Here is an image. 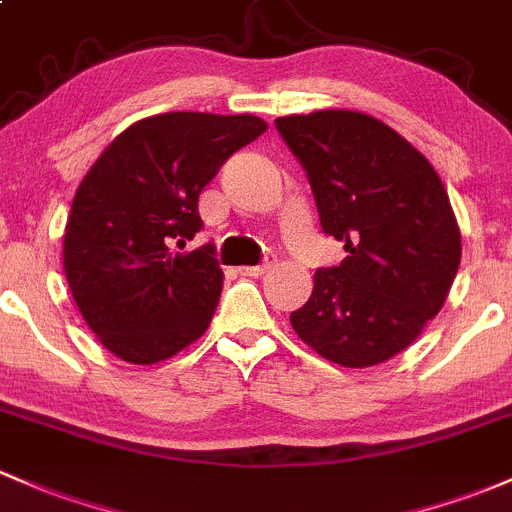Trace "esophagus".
Masks as SVG:
<instances>
[{
    "label": "esophagus",
    "mask_w": 512,
    "mask_h": 512,
    "mask_svg": "<svg viewBox=\"0 0 512 512\" xmlns=\"http://www.w3.org/2000/svg\"><path fill=\"white\" fill-rule=\"evenodd\" d=\"M273 258H266V261L263 263H258V266H244V268H239V273L241 276H251V278H256V276H263V273L268 271V268L273 266Z\"/></svg>",
    "instance_id": "obj_1"
}]
</instances>
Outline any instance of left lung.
<instances>
[{
	"label": "left lung",
	"instance_id": "1",
	"mask_svg": "<svg viewBox=\"0 0 512 512\" xmlns=\"http://www.w3.org/2000/svg\"><path fill=\"white\" fill-rule=\"evenodd\" d=\"M310 180L322 232L344 241L290 324L324 359H393L442 310L461 261L459 224L425 156L368 114L322 109L276 119Z\"/></svg>",
	"mask_w": 512,
	"mask_h": 512
}]
</instances>
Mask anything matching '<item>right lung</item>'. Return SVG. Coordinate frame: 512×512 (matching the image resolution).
I'll list each match as a JSON object with an SVG mask.
<instances>
[{
  "label": "right lung",
  "instance_id": "right-lung-1",
  "mask_svg": "<svg viewBox=\"0 0 512 512\" xmlns=\"http://www.w3.org/2000/svg\"><path fill=\"white\" fill-rule=\"evenodd\" d=\"M266 129L251 114H158L122 131L87 170L65 224V278L87 327L119 359L156 364L210 327L224 280L214 244L190 254L170 246L200 232V192Z\"/></svg>",
  "mask_w": 512,
  "mask_h": 512
}]
</instances>
